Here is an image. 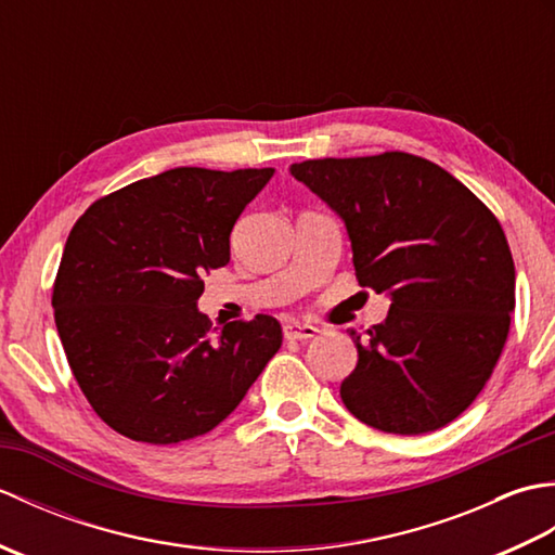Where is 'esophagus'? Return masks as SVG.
<instances>
[{
  "mask_svg": "<svg viewBox=\"0 0 555 555\" xmlns=\"http://www.w3.org/2000/svg\"><path fill=\"white\" fill-rule=\"evenodd\" d=\"M320 334V328L312 326V324H300V322H288L284 326V336L288 340H302V338H314Z\"/></svg>",
  "mask_w": 555,
  "mask_h": 555,
  "instance_id": "1",
  "label": "esophagus"
}]
</instances>
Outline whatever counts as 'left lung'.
<instances>
[{
  "instance_id": "obj_1",
  "label": "left lung",
  "mask_w": 555,
  "mask_h": 555,
  "mask_svg": "<svg viewBox=\"0 0 555 555\" xmlns=\"http://www.w3.org/2000/svg\"><path fill=\"white\" fill-rule=\"evenodd\" d=\"M344 221L360 286L391 298L360 338L340 398L388 434L446 427L496 367L515 310V264L499 219L439 164L408 152L291 164Z\"/></svg>"
}]
</instances>
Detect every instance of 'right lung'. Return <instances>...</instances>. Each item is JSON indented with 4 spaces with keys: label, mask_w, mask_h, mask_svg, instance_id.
Returning <instances> with one entry per match:
<instances>
[{
    "label": "right lung",
    "mask_w": 555,
    "mask_h": 555,
    "mask_svg": "<svg viewBox=\"0 0 555 555\" xmlns=\"http://www.w3.org/2000/svg\"><path fill=\"white\" fill-rule=\"evenodd\" d=\"M274 169L179 167L90 205L54 281L59 338L92 410L128 439L167 446L227 420L281 348L269 314L211 334L205 271Z\"/></svg>",
    "instance_id": "1"
}]
</instances>
